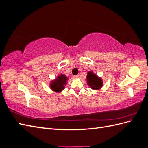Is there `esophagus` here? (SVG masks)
<instances>
[{
  "instance_id": "1",
  "label": "esophagus",
  "mask_w": 148,
  "mask_h": 148,
  "mask_svg": "<svg viewBox=\"0 0 148 148\" xmlns=\"http://www.w3.org/2000/svg\"><path fill=\"white\" fill-rule=\"evenodd\" d=\"M74 78H79V75H75L73 77Z\"/></svg>"
}]
</instances>
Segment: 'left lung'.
Segmentation results:
<instances>
[{"mask_svg": "<svg viewBox=\"0 0 148 148\" xmlns=\"http://www.w3.org/2000/svg\"><path fill=\"white\" fill-rule=\"evenodd\" d=\"M87 83L88 86L92 89L98 90L103 86L102 80L100 77L94 73L92 71H88L87 73Z\"/></svg>", "mask_w": 148, "mask_h": 148, "instance_id": "left-lung-1", "label": "left lung"}]
</instances>
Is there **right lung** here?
<instances>
[{
  "label": "right lung",
  "mask_w": 148,
  "mask_h": 148,
  "mask_svg": "<svg viewBox=\"0 0 148 148\" xmlns=\"http://www.w3.org/2000/svg\"><path fill=\"white\" fill-rule=\"evenodd\" d=\"M68 78L64 74H61L56 78V79L52 81L50 83V88L52 91L60 92L64 90L65 86L66 84Z\"/></svg>",
  "instance_id": "right-lung-1"
}]
</instances>
